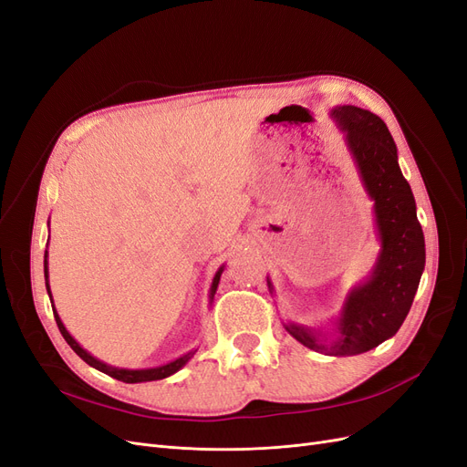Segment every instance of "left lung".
I'll return each mask as SVG.
<instances>
[{
	"label": "left lung",
	"instance_id": "left-lung-1",
	"mask_svg": "<svg viewBox=\"0 0 467 467\" xmlns=\"http://www.w3.org/2000/svg\"><path fill=\"white\" fill-rule=\"evenodd\" d=\"M333 115L347 132V144L355 155L364 187L374 199L381 253L372 278L350 292L338 321L341 337L337 341L325 345L302 327L288 325L286 329L309 348L348 357L378 347L401 327L425 268V237L386 122L374 112L352 105L335 109Z\"/></svg>",
	"mask_w": 467,
	"mask_h": 467
}]
</instances>
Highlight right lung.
<instances>
[{
  "mask_svg": "<svg viewBox=\"0 0 467 467\" xmlns=\"http://www.w3.org/2000/svg\"><path fill=\"white\" fill-rule=\"evenodd\" d=\"M45 265H47V261H45ZM45 275H47V278H48V271H47V266H45ZM220 275H222V268H220V271L216 273V276H214V282H212L210 298H212V296H214V292H216V288H218ZM47 290H48V296H50L48 282H47ZM50 302H52V296H50ZM52 312H54V317H56V325H58V329H60L62 337L66 338V343L74 348V352H76V355H78L81 360H86L89 366H93V368H97V370H101V372L109 374L110 378L120 379V381H126V384H138V381H151V379H161V378L171 376V374H175L179 368H182V366H185V364L189 362V358L194 355V352H189V355L181 357V358H177V360H173V362H169V364H165V366H160V368H148V370H124V368H112V366H107V364H103L101 360L93 358V357L89 355V352L83 350V348H81V347H79V345L74 341L72 335H69V333L66 331V327H64V325H62V321H60L58 314H56V309H54V307H52Z\"/></svg>",
  "mask_w": 467,
  "mask_h": 467,
  "instance_id": "right-lung-1",
  "label": "right lung"
}]
</instances>
